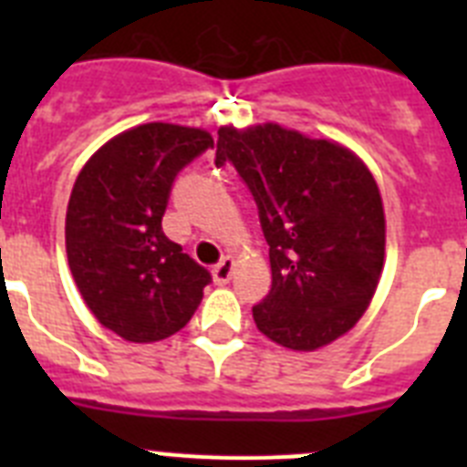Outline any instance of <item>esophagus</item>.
Masks as SVG:
<instances>
[{
	"instance_id": "esophagus-1",
	"label": "esophagus",
	"mask_w": 467,
	"mask_h": 467,
	"mask_svg": "<svg viewBox=\"0 0 467 467\" xmlns=\"http://www.w3.org/2000/svg\"><path fill=\"white\" fill-rule=\"evenodd\" d=\"M231 274H234V259H231V257H222L220 262L214 264L213 275H214V283H217V285L229 283Z\"/></svg>"
}]
</instances>
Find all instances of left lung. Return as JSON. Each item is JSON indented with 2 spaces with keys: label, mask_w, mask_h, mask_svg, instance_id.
<instances>
[{
  "label": "left lung",
  "mask_w": 467,
  "mask_h": 467,
  "mask_svg": "<svg viewBox=\"0 0 467 467\" xmlns=\"http://www.w3.org/2000/svg\"><path fill=\"white\" fill-rule=\"evenodd\" d=\"M214 163L236 168L269 243L271 290L253 306L259 332L292 350L348 332L377 292L386 253L372 172L341 144L275 123L220 128Z\"/></svg>",
  "instance_id": "obj_1"
}]
</instances>
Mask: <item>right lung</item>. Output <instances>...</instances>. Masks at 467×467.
I'll use <instances>...</instances> for the list:
<instances>
[{
  "label": "right lung",
  "mask_w": 467,
  "mask_h": 467,
  "mask_svg": "<svg viewBox=\"0 0 467 467\" xmlns=\"http://www.w3.org/2000/svg\"><path fill=\"white\" fill-rule=\"evenodd\" d=\"M213 147L198 128L144 123L95 151L74 182L67 262L93 316L135 344L180 332L213 283L161 229L175 177Z\"/></svg>",
  "instance_id": "right-lung-1"
}]
</instances>
